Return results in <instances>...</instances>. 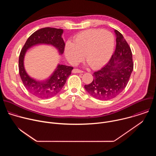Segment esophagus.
I'll use <instances>...</instances> for the list:
<instances>
[{
    "mask_svg": "<svg viewBox=\"0 0 156 156\" xmlns=\"http://www.w3.org/2000/svg\"><path fill=\"white\" fill-rule=\"evenodd\" d=\"M72 73H83V71L77 69H74L72 70Z\"/></svg>",
    "mask_w": 156,
    "mask_h": 156,
    "instance_id": "34e87169",
    "label": "esophagus"
}]
</instances>
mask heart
<instances>
[{
	"label": "heart",
	"mask_w": 156,
	"mask_h": 156,
	"mask_svg": "<svg viewBox=\"0 0 156 156\" xmlns=\"http://www.w3.org/2000/svg\"><path fill=\"white\" fill-rule=\"evenodd\" d=\"M114 46V37L107 31L87 30L78 34L73 42H67L65 54L72 65L80 63L84 58L93 70L105 65L112 55Z\"/></svg>",
	"instance_id": "b5f03b06"
}]
</instances>
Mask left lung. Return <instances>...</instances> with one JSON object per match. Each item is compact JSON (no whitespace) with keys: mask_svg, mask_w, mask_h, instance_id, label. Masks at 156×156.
I'll use <instances>...</instances> for the list:
<instances>
[{"mask_svg":"<svg viewBox=\"0 0 156 156\" xmlns=\"http://www.w3.org/2000/svg\"><path fill=\"white\" fill-rule=\"evenodd\" d=\"M116 49L109 62L93 73V80L84 85L86 91L99 100H109L118 96L126 86L133 70L132 52L123 35L117 30Z\"/></svg>","mask_w":156,"mask_h":156,"instance_id":"obj_1","label":"left lung"}]
</instances>
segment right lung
<instances>
[{
  "label": "right lung",
  "instance_id": "1",
  "mask_svg": "<svg viewBox=\"0 0 156 156\" xmlns=\"http://www.w3.org/2000/svg\"><path fill=\"white\" fill-rule=\"evenodd\" d=\"M63 31L62 29L51 27L39 29L28 37L20 52L18 69L21 81L27 90L39 98H51L58 94L62 90L68 77L71 75L73 68L70 66L58 65L48 80L44 81H37L30 77L25 70L23 60L26 51L36 44H46L55 47L59 53L62 54L65 46L62 37Z\"/></svg>",
  "mask_w": 156,
  "mask_h": 156
}]
</instances>
